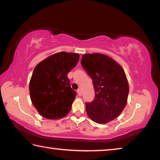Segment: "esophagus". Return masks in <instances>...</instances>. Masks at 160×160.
<instances>
[{
	"label": "esophagus",
	"instance_id": "34e87169",
	"mask_svg": "<svg viewBox=\"0 0 160 160\" xmlns=\"http://www.w3.org/2000/svg\"><path fill=\"white\" fill-rule=\"evenodd\" d=\"M77 92H78V95H79L80 97L82 96V92H81V90H78L77 91Z\"/></svg>",
	"mask_w": 160,
	"mask_h": 160
}]
</instances>
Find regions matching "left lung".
<instances>
[{"mask_svg": "<svg viewBox=\"0 0 160 160\" xmlns=\"http://www.w3.org/2000/svg\"><path fill=\"white\" fill-rule=\"evenodd\" d=\"M81 66L92 80L95 96L86 102V112L94 122L104 124L118 117L126 107L129 87L120 65L102 53H87Z\"/></svg>", "mask_w": 160, "mask_h": 160, "instance_id": "1", "label": "left lung"}]
</instances>
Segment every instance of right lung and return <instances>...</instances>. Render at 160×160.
I'll return each mask as SVG.
<instances>
[{"label": "right lung", "mask_w": 160, "mask_h": 160, "mask_svg": "<svg viewBox=\"0 0 160 160\" xmlns=\"http://www.w3.org/2000/svg\"><path fill=\"white\" fill-rule=\"evenodd\" d=\"M79 54L59 52L34 68L29 82L31 101L39 114L48 119L66 116L71 109L76 92L67 75L76 66Z\"/></svg>", "instance_id": "right-lung-1"}]
</instances>
